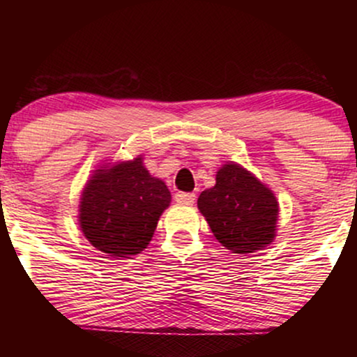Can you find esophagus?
Listing matches in <instances>:
<instances>
[{
    "mask_svg": "<svg viewBox=\"0 0 357 357\" xmlns=\"http://www.w3.org/2000/svg\"><path fill=\"white\" fill-rule=\"evenodd\" d=\"M174 198L179 204H192L196 199V195L195 192H178Z\"/></svg>",
    "mask_w": 357,
    "mask_h": 357,
    "instance_id": "esophagus-1",
    "label": "esophagus"
}]
</instances>
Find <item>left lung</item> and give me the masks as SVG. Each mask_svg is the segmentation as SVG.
I'll list each match as a JSON object with an SVG mask.
<instances>
[{
    "mask_svg": "<svg viewBox=\"0 0 357 357\" xmlns=\"http://www.w3.org/2000/svg\"><path fill=\"white\" fill-rule=\"evenodd\" d=\"M198 208L215 238L233 253H253L275 238V195L235 162L220 167L215 186L199 195Z\"/></svg>",
    "mask_w": 357,
    "mask_h": 357,
    "instance_id": "1",
    "label": "left lung"
}]
</instances>
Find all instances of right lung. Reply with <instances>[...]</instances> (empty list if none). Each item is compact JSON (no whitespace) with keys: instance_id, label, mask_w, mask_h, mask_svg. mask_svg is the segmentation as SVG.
I'll use <instances>...</instances> for the list:
<instances>
[{"instance_id":"right-lung-1","label":"right lung","mask_w":357,"mask_h":357,"mask_svg":"<svg viewBox=\"0 0 357 357\" xmlns=\"http://www.w3.org/2000/svg\"><path fill=\"white\" fill-rule=\"evenodd\" d=\"M169 203L165 181L153 178L139 155L93 171L82 191L79 225L97 250L112 258H130L153 240Z\"/></svg>"}]
</instances>
